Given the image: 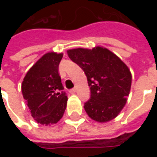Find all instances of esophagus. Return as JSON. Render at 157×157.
<instances>
[{
    "label": "esophagus",
    "instance_id": "1",
    "mask_svg": "<svg viewBox=\"0 0 157 157\" xmlns=\"http://www.w3.org/2000/svg\"><path fill=\"white\" fill-rule=\"evenodd\" d=\"M75 92H76V87H74V88L71 89V90L70 91V92H71V93H75Z\"/></svg>",
    "mask_w": 157,
    "mask_h": 157
}]
</instances>
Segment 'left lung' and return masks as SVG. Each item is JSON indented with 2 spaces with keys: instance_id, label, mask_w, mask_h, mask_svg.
Returning <instances> with one entry per match:
<instances>
[{
  "instance_id": "left-lung-1",
  "label": "left lung",
  "mask_w": 157,
  "mask_h": 157,
  "mask_svg": "<svg viewBox=\"0 0 157 157\" xmlns=\"http://www.w3.org/2000/svg\"><path fill=\"white\" fill-rule=\"evenodd\" d=\"M67 54L86 75L91 98L84 109L89 117L100 123L116 118L130 92L132 75L128 66L113 52L100 46L69 49Z\"/></svg>"
}]
</instances>
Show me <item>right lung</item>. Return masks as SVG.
<instances>
[{"mask_svg":"<svg viewBox=\"0 0 157 157\" xmlns=\"http://www.w3.org/2000/svg\"><path fill=\"white\" fill-rule=\"evenodd\" d=\"M62 57V53L44 55L29 69L22 83L23 98L32 117L40 124H56L66 109L68 98L58 71Z\"/></svg>","mask_w":157,"mask_h":157,"instance_id":"add662e5","label":"right lung"}]
</instances>
